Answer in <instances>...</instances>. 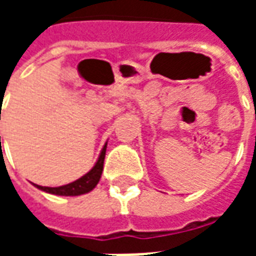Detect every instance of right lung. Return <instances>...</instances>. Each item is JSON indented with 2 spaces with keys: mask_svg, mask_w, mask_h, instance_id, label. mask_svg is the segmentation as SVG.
<instances>
[{
  "mask_svg": "<svg viewBox=\"0 0 256 256\" xmlns=\"http://www.w3.org/2000/svg\"><path fill=\"white\" fill-rule=\"evenodd\" d=\"M106 142L102 146V150H101L98 159L94 163V166L92 167L84 176L78 178L76 181L67 184V185H63V186H56V188H52V186H41V185H36V184H34V186L40 189V190L50 193V194H56V196H80V194H84V193L92 192L96 188V185L98 184L101 174H102L104 159H106Z\"/></svg>",
  "mask_w": 256,
  "mask_h": 256,
  "instance_id": "obj_1",
  "label": "right lung"
}]
</instances>
